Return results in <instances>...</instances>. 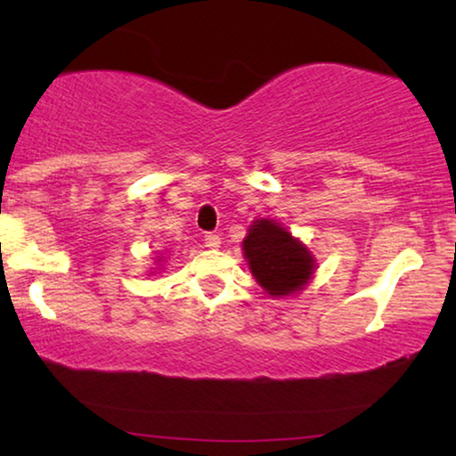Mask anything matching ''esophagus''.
<instances>
[{"label": "esophagus", "instance_id": "34e87169", "mask_svg": "<svg viewBox=\"0 0 456 456\" xmlns=\"http://www.w3.org/2000/svg\"><path fill=\"white\" fill-rule=\"evenodd\" d=\"M205 247H209V248H217V247H220V236L214 234V232L205 234Z\"/></svg>", "mask_w": 456, "mask_h": 456}]
</instances>
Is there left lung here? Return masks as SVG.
Listing matches in <instances>:
<instances>
[{"instance_id": "left-lung-1", "label": "left lung", "mask_w": 456, "mask_h": 456, "mask_svg": "<svg viewBox=\"0 0 456 456\" xmlns=\"http://www.w3.org/2000/svg\"><path fill=\"white\" fill-rule=\"evenodd\" d=\"M248 270L267 295L284 297L301 290L314 273V257L290 232L270 220H255L242 240Z\"/></svg>"}]
</instances>
